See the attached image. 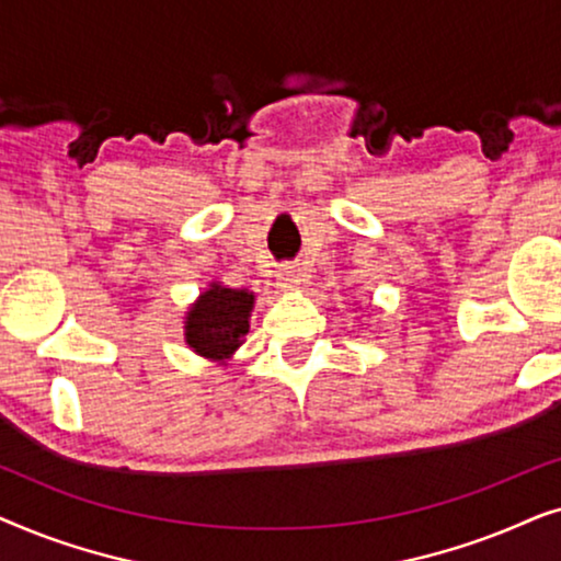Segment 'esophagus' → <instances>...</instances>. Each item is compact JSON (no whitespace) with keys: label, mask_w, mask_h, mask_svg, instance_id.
I'll return each mask as SVG.
<instances>
[{"label":"esophagus","mask_w":561,"mask_h":561,"mask_svg":"<svg viewBox=\"0 0 561 561\" xmlns=\"http://www.w3.org/2000/svg\"><path fill=\"white\" fill-rule=\"evenodd\" d=\"M278 280H280V288L296 290L304 283L301 267H298V265H283V267H278Z\"/></svg>","instance_id":"1"}]
</instances>
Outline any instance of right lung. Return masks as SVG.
Wrapping results in <instances>:
<instances>
[{
	"label": "right lung",
	"instance_id": "obj_1",
	"mask_svg": "<svg viewBox=\"0 0 561 561\" xmlns=\"http://www.w3.org/2000/svg\"><path fill=\"white\" fill-rule=\"evenodd\" d=\"M250 290L211 283L186 313V344L211 363H227L250 332Z\"/></svg>",
	"mask_w": 561,
	"mask_h": 561
}]
</instances>
